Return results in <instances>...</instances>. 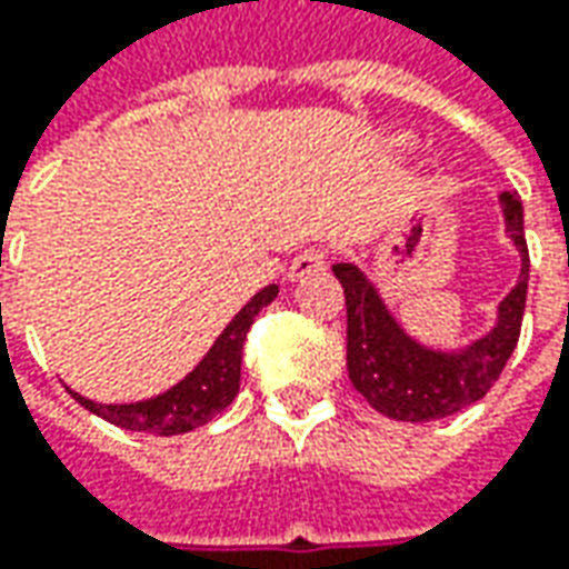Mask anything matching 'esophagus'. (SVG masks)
Listing matches in <instances>:
<instances>
[{"instance_id":"34e87169","label":"esophagus","mask_w":569,"mask_h":569,"mask_svg":"<svg viewBox=\"0 0 569 569\" xmlns=\"http://www.w3.org/2000/svg\"><path fill=\"white\" fill-rule=\"evenodd\" d=\"M322 266H326V252L322 250L297 252L295 259H291V266H288V281H297V278H303V274L319 272Z\"/></svg>"}]
</instances>
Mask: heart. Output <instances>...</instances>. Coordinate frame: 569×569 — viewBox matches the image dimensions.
Segmentation results:
<instances>
[{
	"mask_svg": "<svg viewBox=\"0 0 569 569\" xmlns=\"http://www.w3.org/2000/svg\"><path fill=\"white\" fill-rule=\"evenodd\" d=\"M396 148H399V151H411L415 142H411V139H396Z\"/></svg>",
	"mask_w": 569,
	"mask_h": 569,
	"instance_id": "b5f03b06",
	"label": "heart"
}]
</instances>
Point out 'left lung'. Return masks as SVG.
Listing matches in <instances>:
<instances>
[{
    "mask_svg": "<svg viewBox=\"0 0 569 569\" xmlns=\"http://www.w3.org/2000/svg\"><path fill=\"white\" fill-rule=\"evenodd\" d=\"M503 228L519 250L522 269L510 295L497 303L491 332L462 348H430L405 332L396 313L386 307L380 288L351 262H336L348 307V377L355 389L380 415L392 421H437L491 392L497 377L513 355L526 291H529V250L522 230V202L516 192H500Z\"/></svg>",
    "mask_w": 569,
    "mask_h": 569,
    "instance_id": "left-lung-1",
    "label": "left lung"
}]
</instances>
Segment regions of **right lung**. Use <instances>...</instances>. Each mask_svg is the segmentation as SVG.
Here are the masks:
<instances>
[{"instance_id": "add662e5", "label": "right lung", "mask_w": 569, "mask_h": 569, "mask_svg": "<svg viewBox=\"0 0 569 569\" xmlns=\"http://www.w3.org/2000/svg\"><path fill=\"white\" fill-rule=\"evenodd\" d=\"M278 297V284L262 288L259 295L250 297V303L230 319L224 332L214 339L202 361L189 370L177 386L154 399L129 405H103L94 399H84L72 392L78 402L88 411L110 425L126 427V430H142V433H158V437H173V433H189L196 427L208 425L218 418L237 396L240 389V361H243V341L250 332L252 319L262 307H269Z\"/></svg>"}]
</instances>
